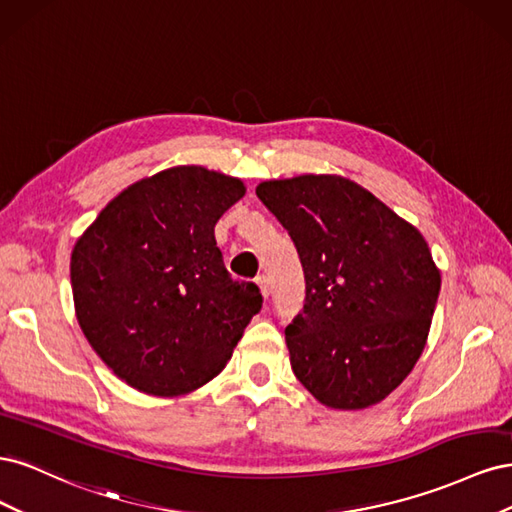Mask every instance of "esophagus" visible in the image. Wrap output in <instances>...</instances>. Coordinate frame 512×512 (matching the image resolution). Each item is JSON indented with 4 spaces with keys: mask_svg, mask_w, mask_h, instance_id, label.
<instances>
[{
    "mask_svg": "<svg viewBox=\"0 0 512 512\" xmlns=\"http://www.w3.org/2000/svg\"><path fill=\"white\" fill-rule=\"evenodd\" d=\"M256 284H258V288H260V292H262V297L267 299V297H269V292H271L267 275H258V277H256Z\"/></svg>",
    "mask_w": 512,
    "mask_h": 512,
    "instance_id": "obj_1",
    "label": "esophagus"
}]
</instances>
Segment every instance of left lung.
<instances>
[{
  "mask_svg": "<svg viewBox=\"0 0 512 512\" xmlns=\"http://www.w3.org/2000/svg\"><path fill=\"white\" fill-rule=\"evenodd\" d=\"M256 196L297 247L303 312L286 327L294 376L322 406L389 397L421 356L440 269L421 230L342 175L262 181Z\"/></svg>",
  "mask_w": 512,
  "mask_h": 512,
  "instance_id": "obj_1",
  "label": "left lung"
}]
</instances>
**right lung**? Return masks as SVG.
Masks as SVG:
<instances>
[{"label": "right lung", "mask_w": 512, "mask_h": 512, "mask_svg": "<svg viewBox=\"0 0 512 512\" xmlns=\"http://www.w3.org/2000/svg\"><path fill=\"white\" fill-rule=\"evenodd\" d=\"M243 196L237 177L173 166L128 185L76 239V320L132 389L156 397L200 389L260 312L258 286L232 280L213 232Z\"/></svg>", "instance_id": "add662e5"}]
</instances>
